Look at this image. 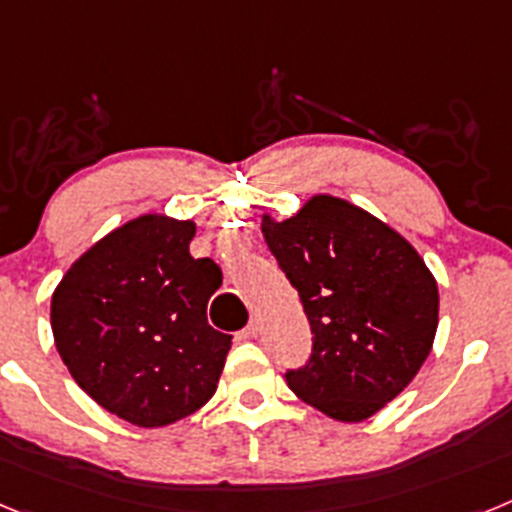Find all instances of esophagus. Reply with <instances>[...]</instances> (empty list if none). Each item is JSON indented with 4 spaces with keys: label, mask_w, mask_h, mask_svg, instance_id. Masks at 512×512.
Here are the masks:
<instances>
[{
    "label": "esophagus",
    "mask_w": 512,
    "mask_h": 512,
    "mask_svg": "<svg viewBox=\"0 0 512 512\" xmlns=\"http://www.w3.org/2000/svg\"><path fill=\"white\" fill-rule=\"evenodd\" d=\"M259 336V323H248L246 328L241 330V338L243 341H253V338Z\"/></svg>",
    "instance_id": "obj_1"
}]
</instances>
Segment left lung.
<instances>
[{
    "mask_svg": "<svg viewBox=\"0 0 512 512\" xmlns=\"http://www.w3.org/2000/svg\"><path fill=\"white\" fill-rule=\"evenodd\" d=\"M261 230L312 333L307 364L284 374L289 390L333 420L372 418L431 354L436 279L400 233L330 194L282 223L264 215Z\"/></svg>",
    "mask_w": 512,
    "mask_h": 512,
    "instance_id": "1",
    "label": "left lung"
}]
</instances>
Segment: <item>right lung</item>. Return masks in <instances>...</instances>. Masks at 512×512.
<instances>
[{
	"label": "right lung",
	"mask_w": 512,
	"mask_h": 512,
	"mask_svg": "<svg viewBox=\"0 0 512 512\" xmlns=\"http://www.w3.org/2000/svg\"><path fill=\"white\" fill-rule=\"evenodd\" d=\"M192 238V220L140 215L94 243L53 292V338L71 377L140 428L200 410L233 343L207 323L223 271L194 259Z\"/></svg>",
	"instance_id": "right-lung-1"
}]
</instances>
